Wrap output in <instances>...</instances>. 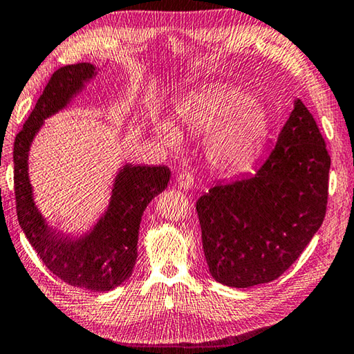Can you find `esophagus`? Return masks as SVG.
I'll return each mask as SVG.
<instances>
[{
	"mask_svg": "<svg viewBox=\"0 0 354 354\" xmlns=\"http://www.w3.org/2000/svg\"><path fill=\"white\" fill-rule=\"evenodd\" d=\"M176 183H178V187L179 189H184V190H189L194 187L195 184V178H194V173L190 171H181L176 178Z\"/></svg>",
	"mask_w": 354,
	"mask_h": 354,
	"instance_id": "1",
	"label": "esophagus"
}]
</instances>
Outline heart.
<instances>
[{
	"mask_svg": "<svg viewBox=\"0 0 354 354\" xmlns=\"http://www.w3.org/2000/svg\"><path fill=\"white\" fill-rule=\"evenodd\" d=\"M176 120L194 134H207L206 158L226 173L247 170L257 160L270 136L267 111L248 92L236 87H206L176 104ZM156 136L165 145L181 143V133L170 120L156 123Z\"/></svg>",
	"mask_w": 354,
	"mask_h": 354,
	"instance_id": "obj_1",
	"label": "heart"
}]
</instances>
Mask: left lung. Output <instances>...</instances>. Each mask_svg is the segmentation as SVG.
Returning <instances> with one entry per match:
<instances>
[{
	"label": "left lung",
	"instance_id": "8db88e82",
	"mask_svg": "<svg viewBox=\"0 0 354 354\" xmlns=\"http://www.w3.org/2000/svg\"><path fill=\"white\" fill-rule=\"evenodd\" d=\"M329 167L313 113L295 100L277 147L254 175L214 185L196 201L212 278L239 289L279 278L323 223Z\"/></svg>",
	"mask_w": 354,
	"mask_h": 354
}]
</instances>
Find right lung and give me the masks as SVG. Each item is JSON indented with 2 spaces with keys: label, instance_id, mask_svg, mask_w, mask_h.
<instances>
[{
  "label": "right lung",
  "instance_id": "add662e5",
  "mask_svg": "<svg viewBox=\"0 0 354 354\" xmlns=\"http://www.w3.org/2000/svg\"><path fill=\"white\" fill-rule=\"evenodd\" d=\"M95 75V65L87 62L65 65L53 73L15 137L14 190L19 223L50 272L70 286L107 292L133 273L143 211L156 195L165 190L170 181L169 167L123 165L115 176L106 212L91 231L77 239L48 226L34 203L28 173L29 148L44 120L67 107Z\"/></svg>",
  "mask_w": 354,
  "mask_h": 354
}]
</instances>
